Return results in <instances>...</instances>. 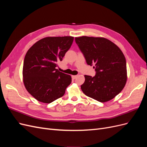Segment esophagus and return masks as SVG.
Returning a JSON list of instances; mask_svg holds the SVG:
<instances>
[{
	"label": "esophagus",
	"mask_w": 147,
	"mask_h": 147,
	"mask_svg": "<svg viewBox=\"0 0 147 147\" xmlns=\"http://www.w3.org/2000/svg\"><path fill=\"white\" fill-rule=\"evenodd\" d=\"M77 77V75H72V78L73 80H75Z\"/></svg>",
	"instance_id": "obj_1"
}]
</instances>
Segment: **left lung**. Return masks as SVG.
<instances>
[{
	"instance_id": "8db88e82",
	"label": "left lung",
	"mask_w": 147,
	"mask_h": 147,
	"mask_svg": "<svg viewBox=\"0 0 147 147\" xmlns=\"http://www.w3.org/2000/svg\"><path fill=\"white\" fill-rule=\"evenodd\" d=\"M75 42L86 59L94 65L96 75H84L81 89L86 96L105 102L118 95L127 80L126 61L119 47L103 37H75Z\"/></svg>"
}]
</instances>
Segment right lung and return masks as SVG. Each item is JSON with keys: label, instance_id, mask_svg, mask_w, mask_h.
<instances>
[{"label": "right lung", "instance_id": "add662e5", "mask_svg": "<svg viewBox=\"0 0 147 147\" xmlns=\"http://www.w3.org/2000/svg\"><path fill=\"white\" fill-rule=\"evenodd\" d=\"M73 41L71 36L48 37L34 43L26 53L23 82L27 91L37 100L49 104L65 94L72 78L56 67Z\"/></svg>", "mask_w": 147, "mask_h": 147}]
</instances>
